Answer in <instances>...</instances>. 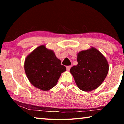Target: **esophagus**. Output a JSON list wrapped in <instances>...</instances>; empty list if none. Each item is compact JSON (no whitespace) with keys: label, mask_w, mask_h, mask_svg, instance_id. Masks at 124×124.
Returning <instances> with one entry per match:
<instances>
[{"label":"esophagus","mask_w":124,"mask_h":124,"mask_svg":"<svg viewBox=\"0 0 124 124\" xmlns=\"http://www.w3.org/2000/svg\"><path fill=\"white\" fill-rule=\"evenodd\" d=\"M70 68H71V66H67L66 67V68H67V70H68V71H69L70 70Z\"/></svg>","instance_id":"esophagus-1"}]
</instances>
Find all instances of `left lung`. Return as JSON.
I'll use <instances>...</instances> for the list:
<instances>
[{"mask_svg":"<svg viewBox=\"0 0 124 124\" xmlns=\"http://www.w3.org/2000/svg\"><path fill=\"white\" fill-rule=\"evenodd\" d=\"M78 64L70 72L81 90L91 91L101 84L107 77L109 65L106 58L95 48L81 51L78 54Z\"/></svg>","mask_w":124,"mask_h":124,"instance_id":"8db88e82","label":"left lung"}]
</instances>
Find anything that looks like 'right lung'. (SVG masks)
<instances>
[{"label": "right lung", "mask_w": 124, "mask_h": 124, "mask_svg": "<svg viewBox=\"0 0 124 124\" xmlns=\"http://www.w3.org/2000/svg\"><path fill=\"white\" fill-rule=\"evenodd\" d=\"M52 50L45 46L38 47L27 56L24 70L29 81L35 87L47 91L56 85L66 68L61 64Z\"/></svg>", "instance_id": "obj_1"}]
</instances>
